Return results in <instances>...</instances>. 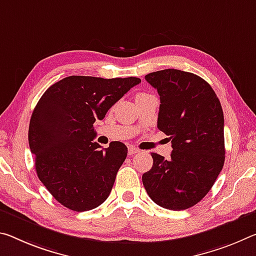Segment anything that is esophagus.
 I'll return each mask as SVG.
<instances>
[{"instance_id":"obj_1","label":"esophagus","mask_w":256,"mask_h":256,"mask_svg":"<svg viewBox=\"0 0 256 256\" xmlns=\"http://www.w3.org/2000/svg\"><path fill=\"white\" fill-rule=\"evenodd\" d=\"M139 152H140V150L136 148V147H133V146H130V147H128V155H134V154Z\"/></svg>"}]
</instances>
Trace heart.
<instances>
[{
	"label": "heart",
	"instance_id": "1",
	"mask_svg": "<svg viewBox=\"0 0 256 256\" xmlns=\"http://www.w3.org/2000/svg\"><path fill=\"white\" fill-rule=\"evenodd\" d=\"M148 96L147 93H138L136 98H141V96Z\"/></svg>",
	"mask_w": 256,
	"mask_h": 256
}]
</instances>
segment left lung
I'll list each match as a JSON object with an SVG mask.
<instances>
[{"label":"left lung","mask_w":256,"mask_h":256,"mask_svg":"<svg viewBox=\"0 0 256 256\" xmlns=\"http://www.w3.org/2000/svg\"><path fill=\"white\" fill-rule=\"evenodd\" d=\"M160 94L157 128L172 144L170 160L156 152L142 182L162 208L182 210L212 188L224 164V120L220 100L202 77L179 70L146 75Z\"/></svg>","instance_id":"left-lung-1"}]
</instances>
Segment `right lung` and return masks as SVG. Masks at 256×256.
<instances>
[{
    "label": "right lung",
    "mask_w": 256,
    "mask_h": 256,
    "mask_svg": "<svg viewBox=\"0 0 256 256\" xmlns=\"http://www.w3.org/2000/svg\"><path fill=\"white\" fill-rule=\"evenodd\" d=\"M140 82L138 77L68 76L40 96L28 142L38 179L64 208L84 212L108 198L128 148L120 141L104 149L93 142V124Z\"/></svg>",
    "instance_id": "right-lung-1"
}]
</instances>
